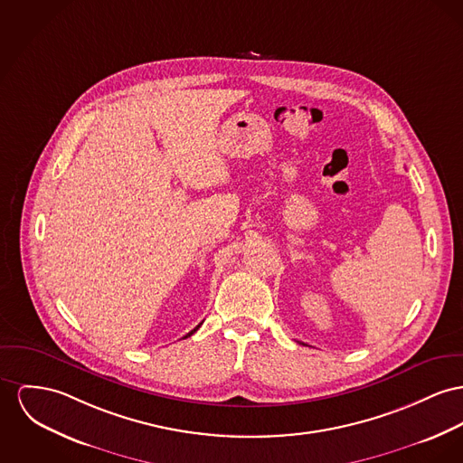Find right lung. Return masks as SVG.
Wrapping results in <instances>:
<instances>
[{
  "instance_id": "obj_1",
  "label": "right lung",
  "mask_w": 463,
  "mask_h": 463,
  "mask_svg": "<svg viewBox=\"0 0 463 463\" xmlns=\"http://www.w3.org/2000/svg\"><path fill=\"white\" fill-rule=\"evenodd\" d=\"M200 326H202V323H200V325H198V326H194V328H193V330H191V332H189V334H187V335H185V337H191V335H193V334H194V332H196V330H198V328H200ZM184 337V339H185Z\"/></svg>"
}]
</instances>
